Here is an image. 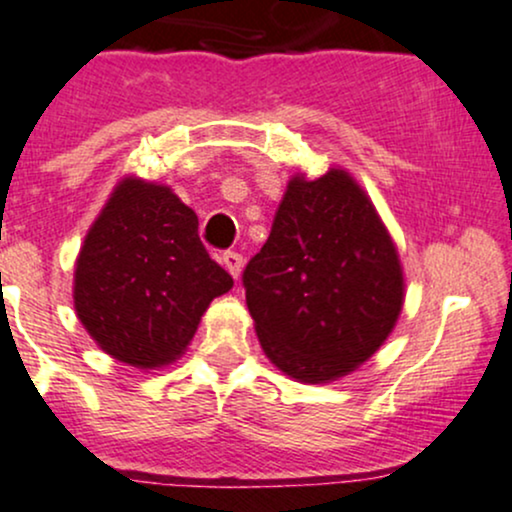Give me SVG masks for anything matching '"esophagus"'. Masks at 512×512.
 <instances>
[{
	"mask_svg": "<svg viewBox=\"0 0 512 512\" xmlns=\"http://www.w3.org/2000/svg\"><path fill=\"white\" fill-rule=\"evenodd\" d=\"M221 262H223V267L228 269V274L233 276V279H238L240 272H243V255H240V252H236V250L223 252Z\"/></svg>",
	"mask_w": 512,
	"mask_h": 512,
	"instance_id": "obj_1",
	"label": "esophagus"
}]
</instances>
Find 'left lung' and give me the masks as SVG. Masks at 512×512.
<instances>
[{
  "instance_id": "8db88e82",
  "label": "left lung",
  "mask_w": 512,
  "mask_h": 512,
  "mask_svg": "<svg viewBox=\"0 0 512 512\" xmlns=\"http://www.w3.org/2000/svg\"><path fill=\"white\" fill-rule=\"evenodd\" d=\"M264 354L301 383L361 366L395 327L402 267L366 192L344 170L296 175L272 233L243 272Z\"/></svg>"
}]
</instances>
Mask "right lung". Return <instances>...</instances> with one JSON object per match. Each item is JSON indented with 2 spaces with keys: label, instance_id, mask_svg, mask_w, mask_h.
<instances>
[{
  "label": "right lung",
  "instance_id": "obj_1",
  "mask_svg": "<svg viewBox=\"0 0 512 512\" xmlns=\"http://www.w3.org/2000/svg\"><path fill=\"white\" fill-rule=\"evenodd\" d=\"M199 221L170 187L122 180L91 226L74 272V308L117 361L158 368L195 337L204 310L233 286L209 257Z\"/></svg>",
  "mask_w": 512,
  "mask_h": 512
}]
</instances>
